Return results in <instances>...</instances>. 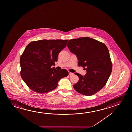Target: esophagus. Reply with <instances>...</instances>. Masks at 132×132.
<instances>
[{
  "label": "esophagus",
  "mask_w": 132,
  "mask_h": 132,
  "mask_svg": "<svg viewBox=\"0 0 132 132\" xmlns=\"http://www.w3.org/2000/svg\"><path fill=\"white\" fill-rule=\"evenodd\" d=\"M69 76H73V73H71V72H69Z\"/></svg>",
  "instance_id": "obj_1"
}]
</instances>
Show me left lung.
<instances>
[{"label":"left lung","mask_w":132,"mask_h":132,"mask_svg":"<svg viewBox=\"0 0 132 132\" xmlns=\"http://www.w3.org/2000/svg\"><path fill=\"white\" fill-rule=\"evenodd\" d=\"M67 46L77 57L79 66L87 71L84 76L75 73L79 79L73 85V88L86 96L97 93L105 85L112 71V64L108 48L89 37L70 39Z\"/></svg>","instance_id":"1"}]
</instances>
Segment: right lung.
<instances>
[{"instance_id":"right-lung-1","label":"right lung","mask_w":132,"mask_h":132,"mask_svg":"<svg viewBox=\"0 0 132 132\" xmlns=\"http://www.w3.org/2000/svg\"><path fill=\"white\" fill-rule=\"evenodd\" d=\"M68 39H42L32 41L26 46L20 59L21 76L29 88L45 93L56 88L61 79L67 77L66 69L56 70L55 62L59 53L66 46Z\"/></svg>"}]
</instances>
